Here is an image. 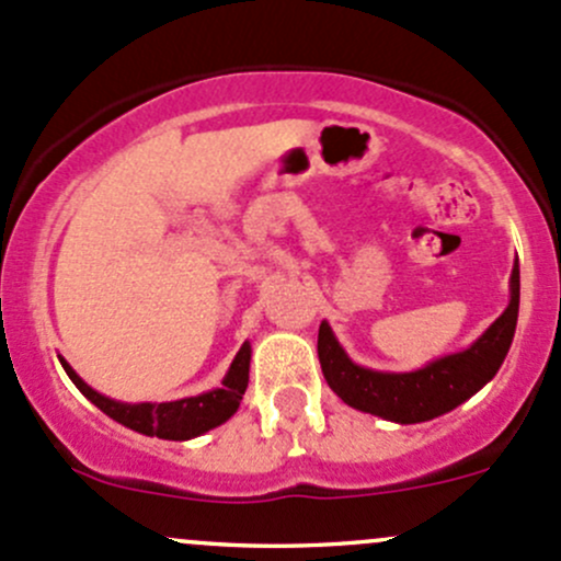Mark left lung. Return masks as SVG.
Returning a JSON list of instances; mask_svg holds the SVG:
<instances>
[{"mask_svg": "<svg viewBox=\"0 0 561 561\" xmlns=\"http://www.w3.org/2000/svg\"><path fill=\"white\" fill-rule=\"evenodd\" d=\"M518 319V264L511 275V305L486 329L478 343L461 354L437 359L415 373H375L345 356L329 323L319 329V362L323 378L345 405L380 415V419L419 424L448 413L470 400L494 378L513 343Z\"/></svg>", "mask_w": 561, "mask_h": 561, "instance_id": "obj_1", "label": "left lung"}]
</instances>
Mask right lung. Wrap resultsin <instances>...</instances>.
<instances>
[{"mask_svg": "<svg viewBox=\"0 0 561 561\" xmlns=\"http://www.w3.org/2000/svg\"><path fill=\"white\" fill-rule=\"evenodd\" d=\"M61 367L69 375L75 386L94 402L102 413L118 424L129 426V430L140 432L148 437H161V440H188V437L202 435V432L213 430V426L224 424L234 410L240 408L242 394L248 389V367H251V345L242 343L240 354L234 356L229 375L224 378V386L207 394L188 397V400L178 402H140V405H124V402L107 400V397L96 394L91 386L80 380V375L61 359Z\"/></svg>", "mask_w": 561, "mask_h": 561, "instance_id": "add662e5", "label": "right lung"}]
</instances>
